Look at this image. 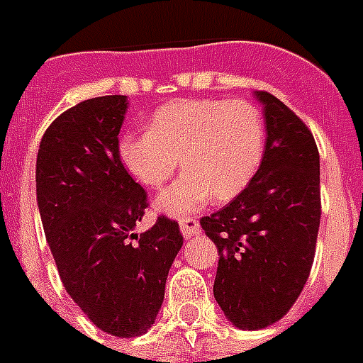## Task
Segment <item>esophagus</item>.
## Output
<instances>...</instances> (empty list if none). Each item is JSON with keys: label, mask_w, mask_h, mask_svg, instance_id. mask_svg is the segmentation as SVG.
<instances>
[{"label": "esophagus", "mask_w": 363, "mask_h": 363, "mask_svg": "<svg viewBox=\"0 0 363 363\" xmlns=\"http://www.w3.org/2000/svg\"><path fill=\"white\" fill-rule=\"evenodd\" d=\"M179 226H181V232L184 238H192L200 234V225L194 217H182L179 220Z\"/></svg>", "instance_id": "esophagus-1"}]
</instances>
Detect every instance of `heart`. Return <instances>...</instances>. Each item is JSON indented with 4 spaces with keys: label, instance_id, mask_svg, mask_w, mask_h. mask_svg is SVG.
I'll return each mask as SVG.
<instances>
[{
    "label": "heart",
    "instance_id": "1",
    "mask_svg": "<svg viewBox=\"0 0 363 363\" xmlns=\"http://www.w3.org/2000/svg\"><path fill=\"white\" fill-rule=\"evenodd\" d=\"M267 125L253 102L190 99L157 108L150 131L120 140V160L140 184L160 188L179 169L186 173L160 194L156 207L186 215L243 192L261 167Z\"/></svg>",
    "mask_w": 363,
    "mask_h": 363
}]
</instances>
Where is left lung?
<instances>
[{"instance_id":"obj_1","label":"left lung","mask_w":363,"mask_h":363,"mask_svg":"<svg viewBox=\"0 0 363 363\" xmlns=\"http://www.w3.org/2000/svg\"><path fill=\"white\" fill-rule=\"evenodd\" d=\"M267 146L257 175L200 225L218 249L213 295L232 325L264 329L286 316L308 280L318 228L320 154L314 137L280 99L257 91Z\"/></svg>"}]
</instances>
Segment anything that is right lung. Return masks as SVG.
<instances>
[{
	"label": "right lung",
	"instance_id": "right-lung-1",
	"mask_svg": "<svg viewBox=\"0 0 363 363\" xmlns=\"http://www.w3.org/2000/svg\"><path fill=\"white\" fill-rule=\"evenodd\" d=\"M127 96L83 101L52 121L35 162V194L62 286L96 328L116 337L146 333L162 308L165 280L182 234L148 207L145 188L120 160Z\"/></svg>",
	"mask_w": 363,
	"mask_h": 363
}]
</instances>
